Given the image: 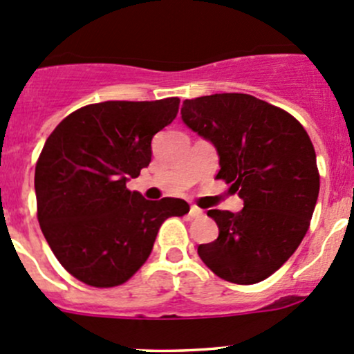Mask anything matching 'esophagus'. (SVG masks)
Instances as JSON below:
<instances>
[{"instance_id": "1", "label": "esophagus", "mask_w": 354, "mask_h": 354, "mask_svg": "<svg viewBox=\"0 0 354 354\" xmlns=\"http://www.w3.org/2000/svg\"><path fill=\"white\" fill-rule=\"evenodd\" d=\"M188 216H190L192 219H197V217L202 216V210H200L198 207L192 205V207H190V212H188Z\"/></svg>"}]
</instances>
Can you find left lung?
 I'll list each match as a JSON object with an SVG mask.
<instances>
[{
	"instance_id": "8db88e82",
	"label": "left lung",
	"mask_w": 354,
	"mask_h": 354,
	"mask_svg": "<svg viewBox=\"0 0 354 354\" xmlns=\"http://www.w3.org/2000/svg\"><path fill=\"white\" fill-rule=\"evenodd\" d=\"M181 120L219 154L217 180L243 198L240 212L212 209L219 236L198 257L221 279L255 284L295 253L308 231L320 176L312 140L296 118L248 94L187 99Z\"/></svg>"
}]
</instances>
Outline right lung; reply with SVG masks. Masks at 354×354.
Returning <instances> with one entry per match:
<instances>
[{"mask_svg": "<svg viewBox=\"0 0 354 354\" xmlns=\"http://www.w3.org/2000/svg\"><path fill=\"white\" fill-rule=\"evenodd\" d=\"M178 108V97L88 104L46 140L35 164L37 219L56 259L82 283H127L151 255L160 224L190 210L181 198L145 200L127 188Z\"/></svg>", "mask_w": 354, "mask_h": 354, "instance_id": "1", "label": "right lung"}]
</instances>
